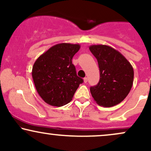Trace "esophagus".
Returning <instances> with one entry per match:
<instances>
[{
    "label": "esophagus",
    "instance_id": "esophagus-1",
    "mask_svg": "<svg viewBox=\"0 0 151 151\" xmlns=\"http://www.w3.org/2000/svg\"><path fill=\"white\" fill-rule=\"evenodd\" d=\"M87 81H88L87 77H84V83H86V82H87Z\"/></svg>",
    "mask_w": 151,
    "mask_h": 151
}]
</instances>
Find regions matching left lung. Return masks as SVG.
<instances>
[{
    "instance_id": "obj_1",
    "label": "left lung",
    "mask_w": 151,
    "mask_h": 151,
    "mask_svg": "<svg viewBox=\"0 0 151 151\" xmlns=\"http://www.w3.org/2000/svg\"><path fill=\"white\" fill-rule=\"evenodd\" d=\"M89 50L98 61L99 81L91 86V96L99 106L111 107L119 104L131 91L133 69L125 57L111 47L95 45Z\"/></svg>"
}]
</instances>
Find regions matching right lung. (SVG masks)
Listing matches in <instances>:
<instances>
[{"label":"right lung","mask_w":151,"mask_h":151,"mask_svg":"<svg viewBox=\"0 0 151 151\" xmlns=\"http://www.w3.org/2000/svg\"><path fill=\"white\" fill-rule=\"evenodd\" d=\"M80 49L79 44L60 43L50 47L34 63L32 76L38 94L48 104H67L83 82L77 75L72 58Z\"/></svg>","instance_id":"1"}]
</instances>
